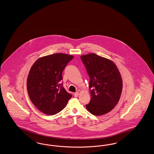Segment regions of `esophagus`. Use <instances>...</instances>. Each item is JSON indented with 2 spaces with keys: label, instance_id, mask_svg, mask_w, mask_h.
<instances>
[{
  "label": "esophagus",
  "instance_id": "1",
  "mask_svg": "<svg viewBox=\"0 0 154 154\" xmlns=\"http://www.w3.org/2000/svg\"><path fill=\"white\" fill-rule=\"evenodd\" d=\"M79 92H77L74 93V97H77L79 96Z\"/></svg>",
  "mask_w": 154,
  "mask_h": 154
}]
</instances>
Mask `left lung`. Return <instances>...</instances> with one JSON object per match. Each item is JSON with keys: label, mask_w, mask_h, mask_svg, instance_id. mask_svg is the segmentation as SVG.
Masks as SVG:
<instances>
[{"label": "left lung", "mask_w": 154, "mask_h": 154, "mask_svg": "<svg viewBox=\"0 0 154 154\" xmlns=\"http://www.w3.org/2000/svg\"><path fill=\"white\" fill-rule=\"evenodd\" d=\"M90 77L91 94L86 109L95 116L105 115L117 104L123 89L122 75L116 64L110 60L91 53L81 56Z\"/></svg>", "instance_id": "obj_1"}]
</instances>
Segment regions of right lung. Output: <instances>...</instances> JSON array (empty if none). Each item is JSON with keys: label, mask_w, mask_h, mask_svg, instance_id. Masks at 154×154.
I'll list each match as a JSON object with an SVG mask.
<instances>
[{"label": "right lung", "mask_w": 154, "mask_h": 154, "mask_svg": "<svg viewBox=\"0 0 154 154\" xmlns=\"http://www.w3.org/2000/svg\"><path fill=\"white\" fill-rule=\"evenodd\" d=\"M74 56L55 53L38 58L27 79V92L32 103L43 113L53 115L61 111L72 97L62 86V73Z\"/></svg>", "instance_id": "1"}]
</instances>
